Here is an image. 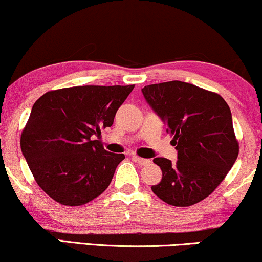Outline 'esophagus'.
I'll return each instance as SVG.
<instances>
[{
	"label": "esophagus",
	"mask_w": 262,
	"mask_h": 262,
	"mask_svg": "<svg viewBox=\"0 0 262 262\" xmlns=\"http://www.w3.org/2000/svg\"><path fill=\"white\" fill-rule=\"evenodd\" d=\"M134 160L137 162L138 164H141V166H146V164L150 163V160H146V159H142V157H138V156H134Z\"/></svg>",
	"instance_id": "obj_1"
}]
</instances>
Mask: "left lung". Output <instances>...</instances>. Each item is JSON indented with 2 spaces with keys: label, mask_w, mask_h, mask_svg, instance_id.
Listing matches in <instances>:
<instances>
[{
  "label": "left lung",
  "mask_w": 262,
  "mask_h": 262,
  "mask_svg": "<svg viewBox=\"0 0 262 262\" xmlns=\"http://www.w3.org/2000/svg\"><path fill=\"white\" fill-rule=\"evenodd\" d=\"M143 95L174 136L178 160L154 159L162 180L152 192L173 206H191L224 180L238 155L231 112L224 99L181 81L145 85Z\"/></svg>",
  "instance_id": "8db88e82"
}]
</instances>
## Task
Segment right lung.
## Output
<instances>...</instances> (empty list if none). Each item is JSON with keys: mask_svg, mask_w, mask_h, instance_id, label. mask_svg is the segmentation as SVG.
<instances>
[{"mask_svg": "<svg viewBox=\"0 0 262 262\" xmlns=\"http://www.w3.org/2000/svg\"><path fill=\"white\" fill-rule=\"evenodd\" d=\"M130 85H81L45 93L32 107L21 151L42 191L80 206L108 187L124 154L108 152L95 137L111 127Z\"/></svg>", "mask_w": 262, "mask_h": 262, "instance_id": "right-lung-1", "label": "right lung"}]
</instances>
